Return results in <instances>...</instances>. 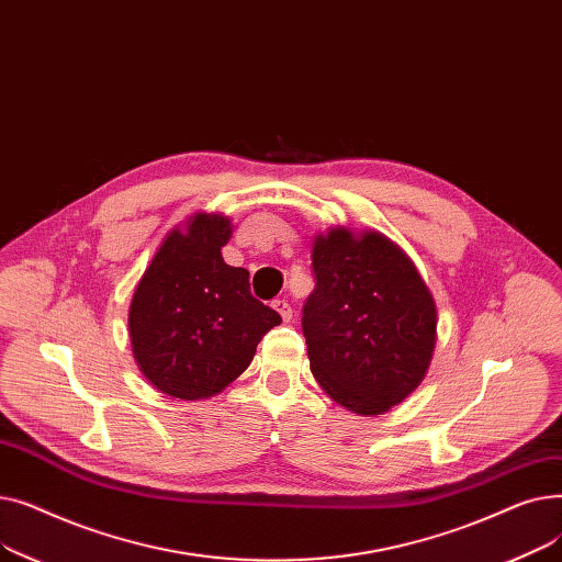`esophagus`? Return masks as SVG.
<instances>
[{
  "mask_svg": "<svg viewBox=\"0 0 562 562\" xmlns=\"http://www.w3.org/2000/svg\"><path fill=\"white\" fill-rule=\"evenodd\" d=\"M273 310L282 316V321H289L291 316H293V312H291V305L286 303V301H282V299H278V301H273Z\"/></svg>",
  "mask_w": 562,
  "mask_h": 562,
  "instance_id": "obj_1",
  "label": "esophagus"
}]
</instances>
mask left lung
Listing matches in <instances>:
<instances>
[{"label": "left lung", "instance_id": "obj_1", "mask_svg": "<svg viewBox=\"0 0 562 562\" xmlns=\"http://www.w3.org/2000/svg\"><path fill=\"white\" fill-rule=\"evenodd\" d=\"M303 335L318 385L356 415H382L419 387L437 310L415 263L378 232L316 236Z\"/></svg>", "mask_w": 562, "mask_h": 562}]
</instances>
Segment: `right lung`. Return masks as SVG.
Wrapping results in <instances>:
<instances>
[{"label":"right lung","mask_w":562,"mask_h":562,"mask_svg":"<svg viewBox=\"0 0 562 562\" xmlns=\"http://www.w3.org/2000/svg\"><path fill=\"white\" fill-rule=\"evenodd\" d=\"M232 227L225 216L195 214L172 229L130 307L134 358L153 385L184 401L218 394L255 358L282 318L250 293L248 271L223 261Z\"/></svg>","instance_id":"1"}]
</instances>
